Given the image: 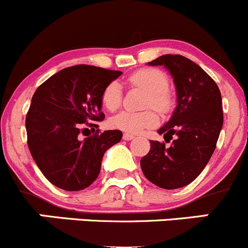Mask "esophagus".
<instances>
[{
	"label": "esophagus",
	"mask_w": 248,
	"mask_h": 248,
	"mask_svg": "<svg viewBox=\"0 0 248 248\" xmlns=\"http://www.w3.org/2000/svg\"><path fill=\"white\" fill-rule=\"evenodd\" d=\"M122 138H124V140H131V139L134 138V136H133V134H129V133H124Z\"/></svg>",
	"instance_id": "1"
}]
</instances>
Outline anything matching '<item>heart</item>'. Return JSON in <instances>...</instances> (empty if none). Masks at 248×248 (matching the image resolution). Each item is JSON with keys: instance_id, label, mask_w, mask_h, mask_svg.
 <instances>
[{"instance_id": "b5f03b06", "label": "heart", "mask_w": 248, "mask_h": 248, "mask_svg": "<svg viewBox=\"0 0 248 248\" xmlns=\"http://www.w3.org/2000/svg\"><path fill=\"white\" fill-rule=\"evenodd\" d=\"M129 86L141 88L146 92L144 107L154 108L161 114L170 110L173 97L168 90V78L163 71L155 68H144L134 71L127 78ZM103 107L109 111H115L122 104V88L119 82L108 83L100 95ZM158 124V115L153 109L144 111H122L110 120L112 127L129 133H138L141 129L154 127Z\"/></svg>"}]
</instances>
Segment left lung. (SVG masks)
I'll return each instance as SVG.
<instances>
[{
  "instance_id": "1",
  "label": "left lung",
  "mask_w": 248,
  "mask_h": 248,
  "mask_svg": "<svg viewBox=\"0 0 248 248\" xmlns=\"http://www.w3.org/2000/svg\"><path fill=\"white\" fill-rule=\"evenodd\" d=\"M149 65H165L172 74L178 105L158 129L165 141L173 139L170 146L151 140L140 167L153 184L172 190L190 184L210 161L223 126L222 95L213 78L183 55H161Z\"/></svg>"
}]
</instances>
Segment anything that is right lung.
Here are the masks:
<instances>
[{"label":"right lung","mask_w":248,"mask_h":248,"mask_svg":"<svg viewBox=\"0 0 248 248\" xmlns=\"http://www.w3.org/2000/svg\"><path fill=\"white\" fill-rule=\"evenodd\" d=\"M121 71L98 66H70L58 71L36 90L26 114L28 146L42 174L58 188L78 191L98 178L104 153L119 143V129L102 132L103 90ZM85 126L92 136L80 139Z\"/></svg>","instance_id":"right-lung-1"}]
</instances>
